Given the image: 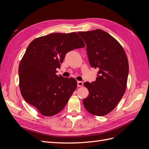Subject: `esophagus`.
Returning <instances> with one entry per match:
<instances>
[{
  "instance_id": "34e87169",
  "label": "esophagus",
  "mask_w": 149,
  "mask_h": 149,
  "mask_svg": "<svg viewBox=\"0 0 149 149\" xmlns=\"http://www.w3.org/2000/svg\"><path fill=\"white\" fill-rule=\"evenodd\" d=\"M83 85V81H78V86L79 87H81Z\"/></svg>"
}]
</instances>
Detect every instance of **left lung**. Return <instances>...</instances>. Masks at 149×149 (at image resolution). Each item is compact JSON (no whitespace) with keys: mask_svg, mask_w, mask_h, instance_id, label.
Listing matches in <instances>:
<instances>
[{"mask_svg":"<svg viewBox=\"0 0 149 149\" xmlns=\"http://www.w3.org/2000/svg\"><path fill=\"white\" fill-rule=\"evenodd\" d=\"M86 45L89 64L98 70L95 81L84 83L89 96L83 105L97 116L109 114L124 94L129 74V62L123 47L111 35L101 29L79 31Z\"/></svg>","mask_w":149,"mask_h":149,"instance_id":"8db88e82","label":"left lung"}]
</instances>
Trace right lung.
Masks as SVG:
<instances>
[{
	"label": "right lung",
	"mask_w": 149,
	"mask_h": 149,
	"mask_svg": "<svg viewBox=\"0 0 149 149\" xmlns=\"http://www.w3.org/2000/svg\"><path fill=\"white\" fill-rule=\"evenodd\" d=\"M85 47L76 32L53 33L34 39L19 67V88L24 100L45 116L63 109L77 88L73 78L56 74L66 54Z\"/></svg>",
	"instance_id": "obj_1"
}]
</instances>
